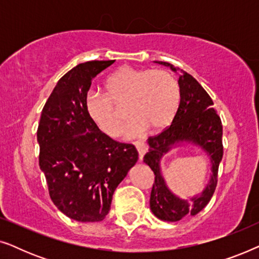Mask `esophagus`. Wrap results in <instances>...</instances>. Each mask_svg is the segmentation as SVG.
<instances>
[{
  "label": "esophagus",
  "instance_id": "obj_1",
  "mask_svg": "<svg viewBox=\"0 0 259 259\" xmlns=\"http://www.w3.org/2000/svg\"><path fill=\"white\" fill-rule=\"evenodd\" d=\"M136 147H137V150H138V153H139V160H143V158H144V155H145V153H146L147 152V145L145 144V143H143V141H137L136 144Z\"/></svg>",
  "mask_w": 259,
  "mask_h": 259
}]
</instances>
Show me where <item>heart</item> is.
<instances>
[{"label":"heart","mask_w":259,"mask_h":259,"mask_svg":"<svg viewBox=\"0 0 259 259\" xmlns=\"http://www.w3.org/2000/svg\"><path fill=\"white\" fill-rule=\"evenodd\" d=\"M105 94L90 92L86 111L92 121L109 137L118 136L123 118L114 105H125L131 119L126 137L133 138L148 128L160 131L175 119L180 91L175 77L165 70L120 67L104 83Z\"/></svg>","instance_id":"heart-1"}]
</instances>
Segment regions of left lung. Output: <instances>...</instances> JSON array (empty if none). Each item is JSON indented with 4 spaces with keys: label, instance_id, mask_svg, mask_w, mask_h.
<instances>
[{
    "label": "left lung",
    "instance_id": "8db88e82",
    "mask_svg": "<svg viewBox=\"0 0 259 259\" xmlns=\"http://www.w3.org/2000/svg\"><path fill=\"white\" fill-rule=\"evenodd\" d=\"M154 62L169 67L176 73L179 69L168 62ZM180 72L178 111L171 126L158 136L148 138L150 148L144 157V162L150 166L155 176L151 191V211L155 217L165 222H178L186 215H196L206 206L217 186L218 167L223 158V126L213 107V101L192 75L184 70ZM183 142L199 146L211 161L210 180L203 192L189 200L176 196L168 189L160 168L162 157L171 148Z\"/></svg>",
    "mask_w": 259,
    "mask_h": 259
}]
</instances>
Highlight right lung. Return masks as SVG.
<instances>
[{
	"mask_svg": "<svg viewBox=\"0 0 259 259\" xmlns=\"http://www.w3.org/2000/svg\"><path fill=\"white\" fill-rule=\"evenodd\" d=\"M114 62L80 63L58 81L42 109L37 128L38 165L51 199L74 221L101 222L113 193L138 161L132 144L102 133L86 111L92 80Z\"/></svg>",
	"mask_w": 259,
	"mask_h": 259,
	"instance_id": "1",
	"label": "right lung"
}]
</instances>
